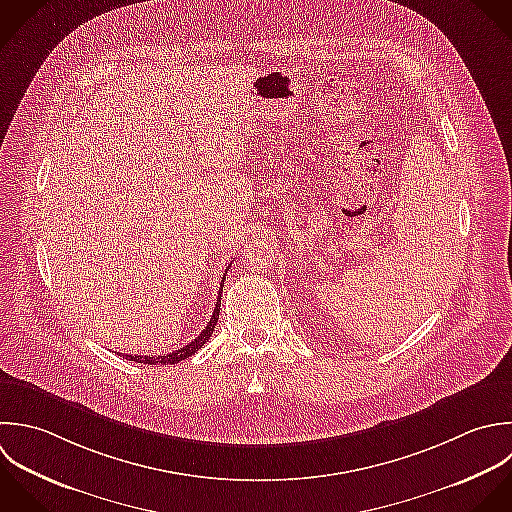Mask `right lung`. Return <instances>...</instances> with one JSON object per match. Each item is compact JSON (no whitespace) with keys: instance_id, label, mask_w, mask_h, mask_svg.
Masks as SVG:
<instances>
[{"instance_id":"add662e5","label":"right lung","mask_w":512,"mask_h":512,"mask_svg":"<svg viewBox=\"0 0 512 512\" xmlns=\"http://www.w3.org/2000/svg\"><path fill=\"white\" fill-rule=\"evenodd\" d=\"M227 271H229V267L225 269V275H227ZM225 279V277H223ZM221 291H223V283H221V289H219V297H217V305H215V311H213V315H211V321L207 323V327L199 333V337H195L191 343H187L183 349H177V351H173V353H169V355H163V357H143V355H123L125 359H129V361H135V363H143V365H175V363H179V361H183V359H187V357H191V355H195L207 341H209V337L213 335V329H215V325H217V319H219V307H221Z\"/></svg>"}]
</instances>
